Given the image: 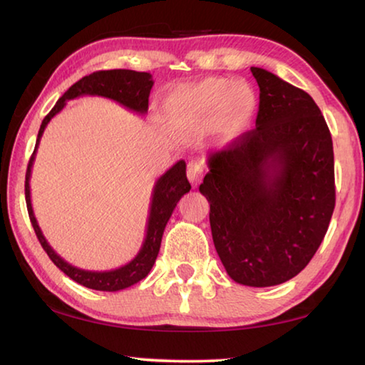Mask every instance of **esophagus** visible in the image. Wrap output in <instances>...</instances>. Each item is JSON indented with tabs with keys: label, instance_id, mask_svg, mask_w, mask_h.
<instances>
[{
	"label": "esophagus",
	"instance_id": "obj_1",
	"mask_svg": "<svg viewBox=\"0 0 365 365\" xmlns=\"http://www.w3.org/2000/svg\"><path fill=\"white\" fill-rule=\"evenodd\" d=\"M187 175L191 185L196 188L197 185L202 182V178L205 175V168L202 165L201 161H190L187 165Z\"/></svg>",
	"mask_w": 365,
	"mask_h": 365
}]
</instances>
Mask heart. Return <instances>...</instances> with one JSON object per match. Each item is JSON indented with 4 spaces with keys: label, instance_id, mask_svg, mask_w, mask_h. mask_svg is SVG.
Wrapping results in <instances>:
<instances>
[{
    "label": "heart",
    "instance_id": "obj_1",
    "mask_svg": "<svg viewBox=\"0 0 365 365\" xmlns=\"http://www.w3.org/2000/svg\"><path fill=\"white\" fill-rule=\"evenodd\" d=\"M255 103V94L249 84L209 76L172 92L168 110L178 119H207L215 113L220 128L233 134L249 123Z\"/></svg>",
    "mask_w": 365,
    "mask_h": 365
}]
</instances>
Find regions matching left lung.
Instances as JSON below:
<instances>
[{"mask_svg":"<svg viewBox=\"0 0 365 365\" xmlns=\"http://www.w3.org/2000/svg\"><path fill=\"white\" fill-rule=\"evenodd\" d=\"M260 88L255 129L212 153L200 191L231 279L277 286L307 267L335 207L334 145L307 92L252 67Z\"/></svg>","mask_w":365,"mask_h":365,"instance_id":"8db88e82","label":"left lung"}]
</instances>
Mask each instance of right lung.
Returning <instances> with one entry per match:
<instances>
[{
  "mask_svg": "<svg viewBox=\"0 0 365 365\" xmlns=\"http://www.w3.org/2000/svg\"><path fill=\"white\" fill-rule=\"evenodd\" d=\"M151 88H153V79H151L150 73L134 70L96 71L73 84L71 88L58 98L56 107L43 119L41 128H39L35 151H33V155L30 158L25 175V201L26 209H29V217L33 225V230H35L36 233L38 241L41 242L46 254L49 255L56 267L58 269H62L73 281H76L84 287L103 290V292H116V290H123L125 287L134 286V284L148 276L150 269L153 268V264L156 262L158 252H160L165 225H168L172 212H174L177 202L180 201V197L191 190V185L187 178V164H185L183 160H180L172 165L164 175L158 178L153 188V195H151L147 235H145V241L134 260H130L128 264L119 267L116 269L88 271L73 267L68 262H65L63 258L49 246V242L46 241V237L43 236L41 228H39L35 214H33L30 200V175L33 161H35L36 148L39 145V140H41L46 125H48L51 119L54 118L71 98L81 96L107 97L111 98V101L121 103L123 107L135 111V113L145 115L148 111V97Z\"/></svg>",
  "mask_w": 365,
  "mask_h": 365,
  "instance_id": "add662e5",
  "label": "right lung"
}]
</instances>
